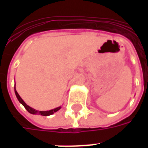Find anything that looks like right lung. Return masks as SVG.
I'll return each instance as SVG.
<instances>
[{
    "label": "right lung",
    "mask_w": 148,
    "mask_h": 148,
    "mask_svg": "<svg viewBox=\"0 0 148 148\" xmlns=\"http://www.w3.org/2000/svg\"><path fill=\"white\" fill-rule=\"evenodd\" d=\"M14 91H15V95L17 96V98L18 99V101H19L20 103H21L23 104L24 108H26V110L28 111L29 113H31L32 114H40V115H42V116H48V115H51L52 114H53L54 112H57L58 110H60V107L59 108H57L55 109H53V110H48V111H38V110H36L35 109H33V108H31V107H29L28 105H27L25 102H24L23 100L21 99V97H20V95H18V93L17 92V90L16 89H14Z\"/></svg>",
    "instance_id": "1"
}]
</instances>
